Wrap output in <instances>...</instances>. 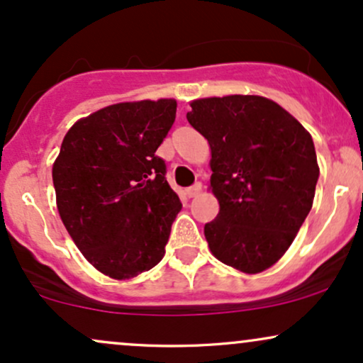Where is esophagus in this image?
Returning a JSON list of instances; mask_svg holds the SVG:
<instances>
[{
  "label": "esophagus",
  "instance_id": "1",
  "mask_svg": "<svg viewBox=\"0 0 363 363\" xmlns=\"http://www.w3.org/2000/svg\"><path fill=\"white\" fill-rule=\"evenodd\" d=\"M201 189H203L201 182H196L194 186L187 187V189H186V196H187V198H194V196H198L199 193H201Z\"/></svg>",
  "mask_w": 363,
  "mask_h": 363
}]
</instances>
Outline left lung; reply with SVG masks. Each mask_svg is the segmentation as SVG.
<instances>
[{"label": "left lung", "instance_id": "left-lung-1", "mask_svg": "<svg viewBox=\"0 0 363 363\" xmlns=\"http://www.w3.org/2000/svg\"><path fill=\"white\" fill-rule=\"evenodd\" d=\"M186 118L211 150L210 189L220 205L205 225L211 254L247 274L272 268L314 203L319 165L312 136L261 95L196 99Z\"/></svg>", "mask_w": 363, "mask_h": 363}]
</instances>
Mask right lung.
<instances>
[{"instance_id": "obj_1", "label": "right lung", "mask_w": 363, "mask_h": 363, "mask_svg": "<svg viewBox=\"0 0 363 363\" xmlns=\"http://www.w3.org/2000/svg\"><path fill=\"white\" fill-rule=\"evenodd\" d=\"M174 99L119 102L78 119L52 164L56 205L83 257L129 280L162 261L179 196L155 155L176 121Z\"/></svg>"}]
</instances>
